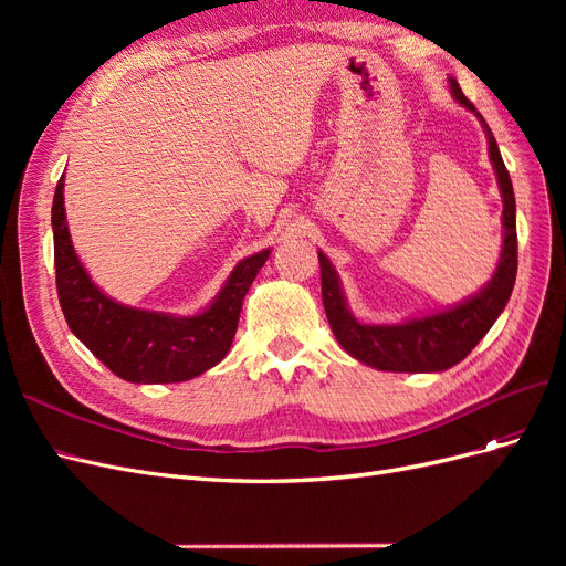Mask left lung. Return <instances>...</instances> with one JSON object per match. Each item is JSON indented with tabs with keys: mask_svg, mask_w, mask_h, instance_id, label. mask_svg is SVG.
I'll use <instances>...</instances> for the list:
<instances>
[{
	"mask_svg": "<svg viewBox=\"0 0 566 566\" xmlns=\"http://www.w3.org/2000/svg\"><path fill=\"white\" fill-rule=\"evenodd\" d=\"M451 94L462 108L476 115L484 127L489 158L495 172V181L503 198V250L499 266L491 281L479 293L465 297L441 312L410 316L401 323H364L358 321L342 290V281L333 262L318 250L321 264V295L325 316L333 335L349 356L375 370L389 373H441L460 364L482 339L491 325L505 310L517 276V219H515V191L484 117L476 113L462 94L455 77H449Z\"/></svg>",
	"mask_w": 566,
	"mask_h": 566,
	"instance_id": "1",
	"label": "left lung"
}]
</instances>
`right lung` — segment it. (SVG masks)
<instances>
[{"mask_svg": "<svg viewBox=\"0 0 566 566\" xmlns=\"http://www.w3.org/2000/svg\"><path fill=\"white\" fill-rule=\"evenodd\" d=\"M63 184L61 177L51 205V229L59 302L73 335L117 378L134 385L186 382L217 366L231 349L243 300L271 248L238 262L198 314L136 310L108 297L80 262L67 231Z\"/></svg>", "mask_w": 566, "mask_h": 566, "instance_id": "right-lung-1", "label": "right lung"}]
</instances>
